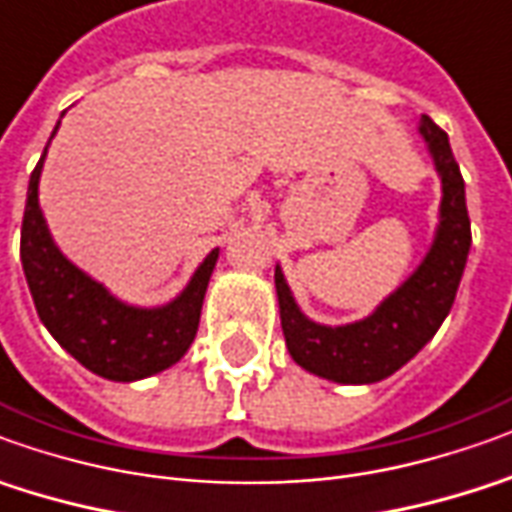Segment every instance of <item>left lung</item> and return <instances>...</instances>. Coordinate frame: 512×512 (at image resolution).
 Returning <instances> with one entry per match:
<instances>
[{
  "instance_id": "8db88e82",
  "label": "left lung",
  "mask_w": 512,
  "mask_h": 512,
  "mask_svg": "<svg viewBox=\"0 0 512 512\" xmlns=\"http://www.w3.org/2000/svg\"><path fill=\"white\" fill-rule=\"evenodd\" d=\"M443 181L440 225L421 267L365 320L351 326H320L301 315L284 273L276 270L281 329L292 359L323 379L340 384L382 382L424 348L451 312L471 248V220L465 209V183L451 153L449 136L429 116L421 119Z\"/></svg>"
}]
</instances>
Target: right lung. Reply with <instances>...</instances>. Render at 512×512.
<instances>
[{
  "instance_id": "right-lung-1",
  "label": "right lung",
  "mask_w": 512,
  "mask_h": 512,
  "mask_svg": "<svg viewBox=\"0 0 512 512\" xmlns=\"http://www.w3.org/2000/svg\"><path fill=\"white\" fill-rule=\"evenodd\" d=\"M44 155L30 175L21 222V267L41 323L80 365L111 382H136L175 365L195 340L220 250H211L189 287L161 309H136L116 301L102 284L77 270L49 236L38 209Z\"/></svg>"
}]
</instances>
